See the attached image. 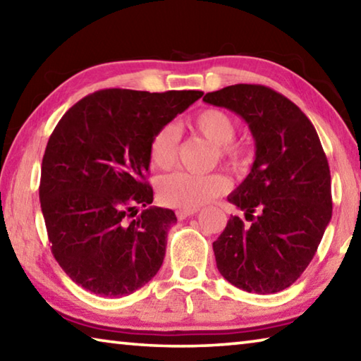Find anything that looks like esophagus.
<instances>
[{
	"mask_svg": "<svg viewBox=\"0 0 361 361\" xmlns=\"http://www.w3.org/2000/svg\"><path fill=\"white\" fill-rule=\"evenodd\" d=\"M199 210L197 209H183V210H178L176 212V216H178V219H186L189 216H192L197 213Z\"/></svg>",
	"mask_w": 361,
	"mask_h": 361,
	"instance_id": "obj_1",
	"label": "esophagus"
}]
</instances>
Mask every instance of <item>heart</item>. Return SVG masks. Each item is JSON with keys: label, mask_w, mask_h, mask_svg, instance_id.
Listing matches in <instances>:
<instances>
[{"label": "heart", "mask_w": 361, "mask_h": 361, "mask_svg": "<svg viewBox=\"0 0 361 361\" xmlns=\"http://www.w3.org/2000/svg\"><path fill=\"white\" fill-rule=\"evenodd\" d=\"M191 129L215 146V157L226 166L242 170L252 161L248 146L234 142L237 124L234 118L224 109L205 108L194 116ZM180 152V132L173 124L159 127L149 142V161L161 170H170ZM229 189V180L221 172L194 175L178 172L159 181L157 191L164 204L175 209H199L212 199L224 194Z\"/></svg>", "instance_id": "1"}]
</instances>
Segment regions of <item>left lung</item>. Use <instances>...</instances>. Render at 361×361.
Segmentation results:
<instances>
[{"instance_id":"1","label":"left lung","mask_w":361,"mask_h":361,"mask_svg":"<svg viewBox=\"0 0 361 361\" xmlns=\"http://www.w3.org/2000/svg\"><path fill=\"white\" fill-rule=\"evenodd\" d=\"M204 102L242 116L256 145L252 172L228 197L248 223L231 216L213 242L218 271L248 293L282 291L312 261L331 219V175L320 138L295 103L266 85H228Z\"/></svg>"}]
</instances>
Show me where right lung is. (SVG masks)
Masks as SVG:
<instances>
[{
    "label": "right lung",
    "instance_id": "add662e5",
    "mask_svg": "<svg viewBox=\"0 0 361 361\" xmlns=\"http://www.w3.org/2000/svg\"><path fill=\"white\" fill-rule=\"evenodd\" d=\"M202 95L103 89L59 121L42 157L41 210L54 258L84 290L127 296L161 269L176 216L149 205V142Z\"/></svg>",
    "mask_w": 361,
    "mask_h": 361
}]
</instances>
